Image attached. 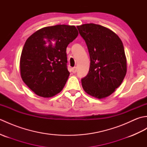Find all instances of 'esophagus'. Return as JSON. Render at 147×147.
<instances>
[{"instance_id": "obj_1", "label": "esophagus", "mask_w": 147, "mask_h": 147, "mask_svg": "<svg viewBox=\"0 0 147 147\" xmlns=\"http://www.w3.org/2000/svg\"><path fill=\"white\" fill-rule=\"evenodd\" d=\"M76 71H77L76 67H74L72 68V72H73V73H76Z\"/></svg>"}]
</instances>
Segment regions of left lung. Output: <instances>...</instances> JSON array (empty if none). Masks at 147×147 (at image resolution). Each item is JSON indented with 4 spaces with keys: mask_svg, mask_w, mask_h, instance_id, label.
I'll list each match as a JSON object with an SVG mask.
<instances>
[{
    "mask_svg": "<svg viewBox=\"0 0 147 147\" xmlns=\"http://www.w3.org/2000/svg\"><path fill=\"white\" fill-rule=\"evenodd\" d=\"M88 49V73L82 79L84 90L99 99L111 95L121 85L127 71L123 42L107 28L93 23L77 26Z\"/></svg>",
    "mask_w": 147,
    "mask_h": 147,
    "instance_id": "1",
    "label": "left lung"
}]
</instances>
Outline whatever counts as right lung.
Listing matches in <instances>:
<instances>
[{"label":"right lung","instance_id":"add662e5","mask_svg":"<svg viewBox=\"0 0 147 147\" xmlns=\"http://www.w3.org/2000/svg\"><path fill=\"white\" fill-rule=\"evenodd\" d=\"M78 35L74 26L59 24L43 28L26 40L20 58L21 76L37 95L52 97L63 89L70 74L66 48Z\"/></svg>","mask_w":147,"mask_h":147}]
</instances>
